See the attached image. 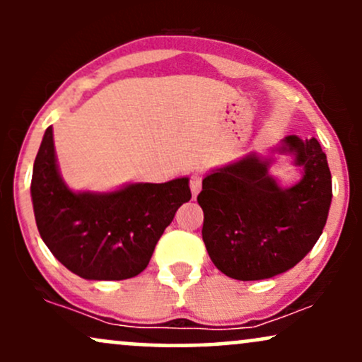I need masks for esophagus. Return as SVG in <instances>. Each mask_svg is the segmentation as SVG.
<instances>
[{"instance_id":"34e87169","label":"esophagus","mask_w":362,"mask_h":362,"mask_svg":"<svg viewBox=\"0 0 362 362\" xmlns=\"http://www.w3.org/2000/svg\"><path fill=\"white\" fill-rule=\"evenodd\" d=\"M201 189H202L201 173H194V175H190V190H192L194 197H197V194L201 192Z\"/></svg>"}]
</instances>
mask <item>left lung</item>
<instances>
[{"label": "left lung", "mask_w": 362, "mask_h": 362, "mask_svg": "<svg viewBox=\"0 0 362 362\" xmlns=\"http://www.w3.org/2000/svg\"><path fill=\"white\" fill-rule=\"evenodd\" d=\"M303 178L281 187L272 158L248 155L213 170L197 195L204 211L202 240L216 267L231 279H269L306 257L322 235L332 202L327 155L315 138L282 139Z\"/></svg>", "instance_id": "8db88e82"}]
</instances>
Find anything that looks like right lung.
Segmentation results:
<instances>
[{"label":"right lung","instance_id":"obj_1","mask_svg":"<svg viewBox=\"0 0 362 362\" xmlns=\"http://www.w3.org/2000/svg\"><path fill=\"white\" fill-rule=\"evenodd\" d=\"M30 194L44 243L66 269L90 281L143 272L177 209L192 197L187 177L105 194L73 192L57 170L52 127L35 156Z\"/></svg>","mask_w":362,"mask_h":362}]
</instances>
